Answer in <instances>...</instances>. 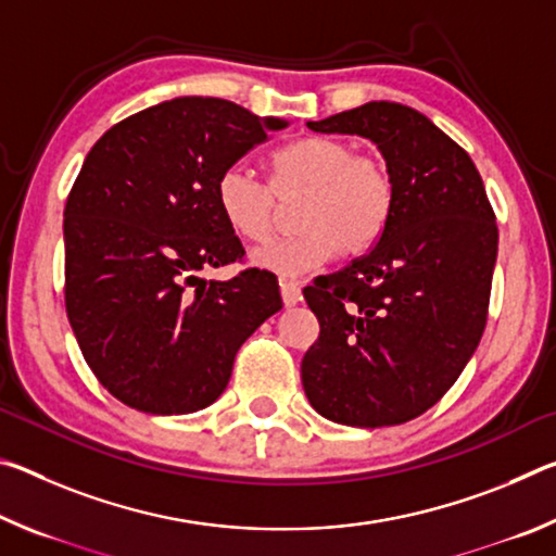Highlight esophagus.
Masks as SVG:
<instances>
[{"mask_svg": "<svg viewBox=\"0 0 556 556\" xmlns=\"http://www.w3.org/2000/svg\"><path fill=\"white\" fill-rule=\"evenodd\" d=\"M279 291H281V301H285V306H296L301 301V289L296 281L279 279Z\"/></svg>", "mask_w": 556, "mask_h": 556, "instance_id": "34e87169", "label": "esophagus"}]
</instances>
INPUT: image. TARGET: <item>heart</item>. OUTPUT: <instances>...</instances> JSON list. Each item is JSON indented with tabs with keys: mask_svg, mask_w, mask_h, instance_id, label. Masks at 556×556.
<instances>
[{
	"mask_svg": "<svg viewBox=\"0 0 556 556\" xmlns=\"http://www.w3.org/2000/svg\"><path fill=\"white\" fill-rule=\"evenodd\" d=\"M304 193L296 211L299 232L257 250L252 262L281 277H299L326 265L336 252L361 257L375 248L394 208L390 166L355 154L338 137L296 139L269 159V186L242 166H228L215 181V203L225 225L248 242L271 232L275 195Z\"/></svg>",
	"mask_w": 556,
	"mask_h": 556,
	"instance_id": "heart-1",
	"label": "heart"
}]
</instances>
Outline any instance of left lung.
<instances>
[{"mask_svg":"<svg viewBox=\"0 0 556 556\" xmlns=\"http://www.w3.org/2000/svg\"><path fill=\"white\" fill-rule=\"evenodd\" d=\"M306 125L370 139L394 208L368 255L304 289L321 333L301 382L336 425H404L444 397L481 341L495 215L470 156L417 110L380 100Z\"/></svg>","mask_w":556,"mask_h":556,"instance_id":"8db88e82","label":"left lung"}]
</instances>
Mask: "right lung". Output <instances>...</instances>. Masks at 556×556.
<instances>
[{
  "label": "right lung",
  "mask_w": 556,
  "mask_h": 556,
  "mask_svg": "<svg viewBox=\"0 0 556 556\" xmlns=\"http://www.w3.org/2000/svg\"><path fill=\"white\" fill-rule=\"evenodd\" d=\"M287 125L220 98H174L117 122L86 156L63 213L65 312L90 370L127 407H208L240 345L281 308L265 269L201 271L244 255L215 181Z\"/></svg>",
  "instance_id": "obj_1"
}]
</instances>
